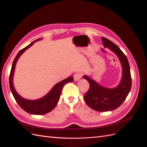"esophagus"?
<instances>
[{
	"label": "esophagus",
	"instance_id": "1",
	"mask_svg": "<svg viewBox=\"0 0 147 147\" xmlns=\"http://www.w3.org/2000/svg\"><path fill=\"white\" fill-rule=\"evenodd\" d=\"M82 77V74L81 73H76L74 74V78L75 81H77L80 79Z\"/></svg>",
	"mask_w": 147,
	"mask_h": 147
}]
</instances>
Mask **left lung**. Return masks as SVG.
Wrapping results in <instances>:
<instances>
[{
    "label": "left lung",
    "mask_w": 147,
    "mask_h": 147,
    "mask_svg": "<svg viewBox=\"0 0 147 147\" xmlns=\"http://www.w3.org/2000/svg\"><path fill=\"white\" fill-rule=\"evenodd\" d=\"M103 46L108 47L119 57L122 66V77L119 85L113 88L103 87L88 76H84L89 84L88 90L84 95L88 106L98 112H107L117 109L127 98L131 87L130 69L128 59L120 49L113 42L102 37Z\"/></svg>",
    "instance_id": "8db88e82"
}]
</instances>
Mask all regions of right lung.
Masks as SVG:
<instances>
[{
	"mask_svg": "<svg viewBox=\"0 0 147 147\" xmlns=\"http://www.w3.org/2000/svg\"><path fill=\"white\" fill-rule=\"evenodd\" d=\"M41 40V38L37 39L36 40L32 42L28 46L26 47L20 51V52L17 53L15 59H14L11 70H10V74L9 76V85L10 90L12 92V94L14 98L16 100L17 103L24 110L26 111L27 113L30 114H33V115H44L46 114L51 111L55 108V106L57 104L59 100L60 99V95L63 85L68 82H71L74 80V78L72 77H69L65 80L60 82L59 83L53 86V87L52 88V90L50 91L44 97H42L40 99L35 100H30L25 99L20 96L19 94L16 92L15 88L13 87V83H12V78L13 75L14 73V70H15L16 64L17 62V60L19 59L20 56L34 44V43L36 41Z\"/></svg>",
	"mask_w": 147,
	"mask_h": 147,
	"instance_id": "1",
	"label": "right lung"
}]
</instances>
